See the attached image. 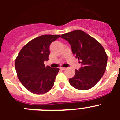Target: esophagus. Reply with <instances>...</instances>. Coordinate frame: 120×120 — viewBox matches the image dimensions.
I'll use <instances>...</instances> for the list:
<instances>
[{
    "label": "esophagus",
    "mask_w": 120,
    "mask_h": 120,
    "mask_svg": "<svg viewBox=\"0 0 120 120\" xmlns=\"http://www.w3.org/2000/svg\"><path fill=\"white\" fill-rule=\"evenodd\" d=\"M60 69L62 70H64L66 69V68H65V67H61V68H60Z\"/></svg>",
    "instance_id": "34e87169"
}]
</instances>
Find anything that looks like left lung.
I'll return each instance as SVG.
<instances>
[{"label":"left lung","mask_w":120,"mask_h":120,"mask_svg":"<svg viewBox=\"0 0 120 120\" xmlns=\"http://www.w3.org/2000/svg\"><path fill=\"white\" fill-rule=\"evenodd\" d=\"M70 44L72 52L81 63L82 67L75 70L69 83L75 88L87 90L100 80L106 68L108 55L101 44L81 30H75L61 35Z\"/></svg>","instance_id":"left-lung-1"}]
</instances>
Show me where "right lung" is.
Returning <instances> with one entry per match:
<instances>
[{
  "instance_id": "obj_1",
  "label": "right lung",
  "mask_w": 120,
  "mask_h": 120,
  "mask_svg": "<svg viewBox=\"0 0 120 120\" xmlns=\"http://www.w3.org/2000/svg\"><path fill=\"white\" fill-rule=\"evenodd\" d=\"M59 35H44L33 39L21 49L15 61V68L19 80L29 91L43 94L53 86L59 69L45 67L48 61L49 46Z\"/></svg>"
}]
</instances>
